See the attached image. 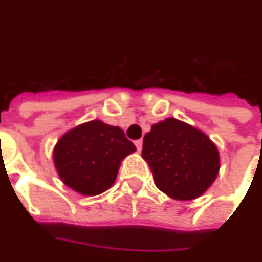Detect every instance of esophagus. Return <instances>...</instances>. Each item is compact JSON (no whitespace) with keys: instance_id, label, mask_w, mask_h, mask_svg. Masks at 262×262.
<instances>
[{"instance_id":"1","label":"esophagus","mask_w":262,"mask_h":262,"mask_svg":"<svg viewBox=\"0 0 262 262\" xmlns=\"http://www.w3.org/2000/svg\"><path fill=\"white\" fill-rule=\"evenodd\" d=\"M135 145L137 151H141V148H143V140H136Z\"/></svg>"}]
</instances>
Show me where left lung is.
Instances as JSON below:
<instances>
[{
	"label": "left lung",
	"mask_w": 262,
	"mask_h": 262,
	"mask_svg": "<svg viewBox=\"0 0 262 262\" xmlns=\"http://www.w3.org/2000/svg\"><path fill=\"white\" fill-rule=\"evenodd\" d=\"M141 157L154 183L177 201L196 199L207 191L220 170V154L207 135L176 118L155 123L144 136Z\"/></svg>",
	"instance_id": "left-lung-1"
}]
</instances>
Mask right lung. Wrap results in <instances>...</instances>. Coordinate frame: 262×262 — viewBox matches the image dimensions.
Returning <instances> with one entry per match:
<instances>
[{
	"label": "right lung",
	"instance_id": "1",
	"mask_svg": "<svg viewBox=\"0 0 262 262\" xmlns=\"http://www.w3.org/2000/svg\"><path fill=\"white\" fill-rule=\"evenodd\" d=\"M135 151V144L121 127L95 119L60 137L53 149V162L67 187L93 196L113 187L122 159Z\"/></svg>",
	"mask_w": 262,
	"mask_h": 262
}]
</instances>
